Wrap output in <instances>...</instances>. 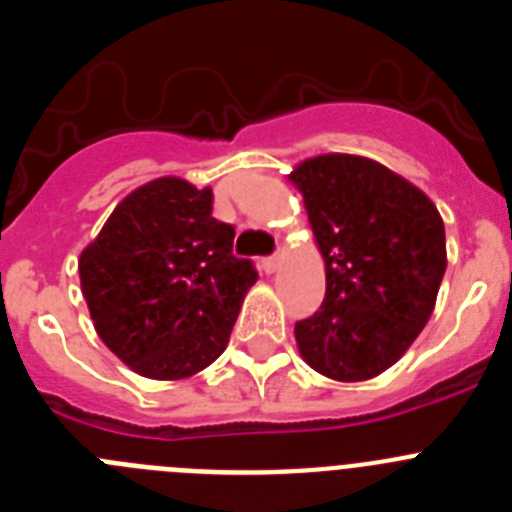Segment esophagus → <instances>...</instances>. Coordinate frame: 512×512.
Returning a JSON list of instances; mask_svg holds the SVG:
<instances>
[{"label": "esophagus", "instance_id": "1", "mask_svg": "<svg viewBox=\"0 0 512 512\" xmlns=\"http://www.w3.org/2000/svg\"><path fill=\"white\" fill-rule=\"evenodd\" d=\"M282 264H284V253L282 251L274 253L271 259H264V269L269 271V274H274V271H277Z\"/></svg>", "mask_w": 512, "mask_h": 512}]
</instances>
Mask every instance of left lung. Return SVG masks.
Segmentation results:
<instances>
[{
  "mask_svg": "<svg viewBox=\"0 0 512 512\" xmlns=\"http://www.w3.org/2000/svg\"><path fill=\"white\" fill-rule=\"evenodd\" d=\"M325 261V300L295 325L307 366L366 382L413 346L436 307L446 230L436 205L379 161L305 158L289 174Z\"/></svg>",
  "mask_w": 512,
  "mask_h": 512,
  "instance_id": "left-lung-1",
  "label": "left lung"
}]
</instances>
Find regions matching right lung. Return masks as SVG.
Segmentation results:
<instances>
[{"label":"right lung","instance_id":"obj_1","mask_svg":"<svg viewBox=\"0 0 512 512\" xmlns=\"http://www.w3.org/2000/svg\"><path fill=\"white\" fill-rule=\"evenodd\" d=\"M212 189L161 176L130 192L79 256L81 292L112 354L148 379H187L228 346L259 279L233 256Z\"/></svg>","mask_w":512,"mask_h":512}]
</instances>
